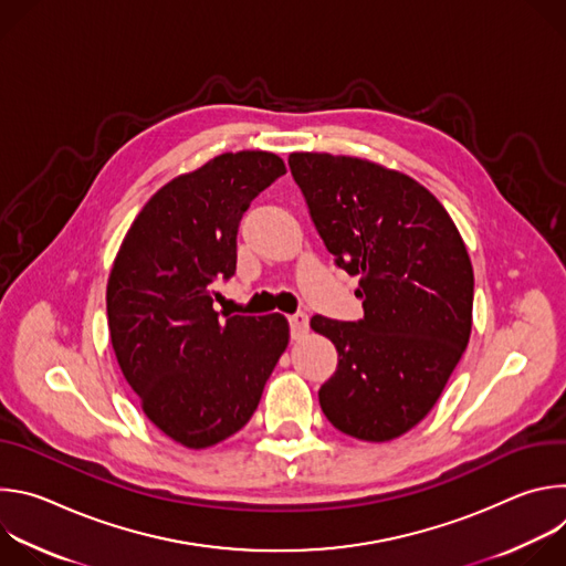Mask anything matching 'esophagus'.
I'll use <instances>...</instances> for the list:
<instances>
[{
	"label": "esophagus",
	"instance_id": "esophagus-1",
	"mask_svg": "<svg viewBox=\"0 0 566 566\" xmlns=\"http://www.w3.org/2000/svg\"><path fill=\"white\" fill-rule=\"evenodd\" d=\"M280 308L286 313V315H291V319H293V325L295 327H304L306 325V313L302 311V306L300 304H295L293 300H282V304H280Z\"/></svg>",
	"mask_w": 566,
	"mask_h": 566
}]
</instances>
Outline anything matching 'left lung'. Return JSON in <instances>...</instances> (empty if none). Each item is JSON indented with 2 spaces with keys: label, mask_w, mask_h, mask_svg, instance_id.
Listing matches in <instances>:
<instances>
[{
  "label": "left lung",
  "mask_w": 566,
  "mask_h": 566,
  "mask_svg": "<svg viewBox=\"0 0 566 566\" xmlns=\"http://www.w3.org/2000/svg\"><path fill=\"white\" fill-rule=\"evenodd\" d=\"M269 151H226L160 188L132 221L107 282L118 367L145 417L203 450L244 428L289 345L284 315H255L210 289L234 275L237 226L284 175Z\"/></svg>",
  "instance_id": "8db88e82"
}]
</instances>
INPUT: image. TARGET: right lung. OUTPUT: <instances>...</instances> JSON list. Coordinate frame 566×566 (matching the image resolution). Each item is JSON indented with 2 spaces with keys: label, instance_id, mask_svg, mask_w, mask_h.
<instances>
[{
  "label": "right lung",
  "instance_id": "obj_1",
  "mask_svg": "<svg viewBox=\"0 0 566 566\" xmlns=\"http://www.w3.org/2000/svg\"><path fill=\"white\" fill-rule=\"evenodd\" d=\"M291 172L336 264L360 277L363 317L334 329L338 369L319 408L354 439H398L434 408L470 340L463 239L430 190L371 160L300 154Z\"/></svg>",
  "mask_w": 566,
  "mask_h": 566
}]
</instances>
